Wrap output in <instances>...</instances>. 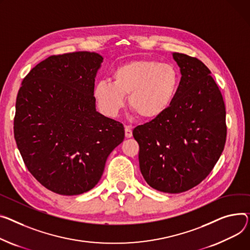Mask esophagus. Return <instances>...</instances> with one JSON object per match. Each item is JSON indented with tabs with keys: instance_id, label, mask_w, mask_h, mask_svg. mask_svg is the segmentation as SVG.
I'll return each mask as SVG.
<instances>
[{
	"instance_id": "1",
	"label": "esophagus",
	"mask_w": 250,
	"mask_h": 250,
	"mask_svg": "<svg viewBox=\"0 0 250 250\" xmlns=\"http://www.w3.org/2000/svg\"><path fill=\"white\" fill-rule=\"evenodd\" d=\"M125 138H131L132 137V130H131L130 127L125 126Z\"/></svg>"
}]
</instances>
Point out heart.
Returning <instances> with one entry per match:
<instances>
[{
	"instance_id": "b5f03b06",
	"label": "heart",
	"mask_w": 250,
	"mask_h": 250,
	"mask_svg": "<svg viewBox=\"0 0 250 250\" xmlns=\"http://www.w3.org/2000/svg\"><path fill=\"white\" fill-rule=\"evenodd\" d=\"M179 86V73L173 65L156 60L141 59L126 62L112 72V83L98 81L93 96L101 110L115 116L128 105L141 119L153 121L168 110Z\"/></svg>"
}]
</instances>
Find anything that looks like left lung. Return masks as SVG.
Segmentation results:
<instances>
[{"mask_svg":"<svg viewBox=\"0 0 250 250\" xmlns=\"http://www.w3.org/2000/svg\"><path fill=\"white\" fill-rule=\"evenodd\" d=\"M181 80L171 106L160 118L138 125L142 175L152 188L177 194L197 186L210 174L226 142L222 94L199 59L173 53Z\"/></svg>","mask_w":250,"mask_h":250,"instance_id":"left-lung-1","label":"left lung"}]
</instances>
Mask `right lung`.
Returning <instances> with one entry per match:
<instances>
[{
  "instance_id": "add662e5",
  "label": "right lung",
  "mask_w": 250,
  "mask_h": 250,
  "mask_svg": "<svg viewBox=\"0 0 250 250\" xmlns=\"http://www.w3.org/2000/svg\"><path fill=\"white\" fill-rule=\"evenodd\" d=\"M104 58L79 51L43 60L23 79L14 136L29 172L66 196L91 190L125 139L123 124L96 111L94 81Z\"/></svg>"
}]
</instances>
